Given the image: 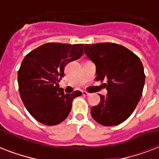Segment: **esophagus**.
I'll return each instance as SVG.
<instances>
[{
  "mask_svg": "<svg viewBox=\"0 0 159 159\" xmlns=\"http://www.w3.org/2000/svg\"><path fill=\"white\" fill-rule=\"evenodd\" d=\"M82 96H84V97H88V96L90 95V93H88V92H82Z\"/></svg>",
  "mask_w": 159,
  "mask_h": 159,
  "instance_id": "1",
  "label": "esophagus"
}]
</instances>
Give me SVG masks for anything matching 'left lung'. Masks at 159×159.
<instances>
[{"mask_svg":"<svg viewBox=\"0 0 159 159\" xmlns=\"http://www.w3.org/2000/svg\"><path fill=\"white\" fill-rule=\"evenodd\" d=\"M85 54L96 64V81L107 96L91 108L92 118L104 126L118 125L131 116L142 96L145 74L139 57L114 43L85 44Z\"/></svg>","mask_w":159,"mask_h":159,"instance_id":"8db88e82","label":"left lung"}]
</instances>
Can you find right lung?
Instances as JSON below:
<instances>
[{
    "instance_id": "1",
    "label": "right lung",
    "mask_w": 159,
    "mask_h": 159,
    "mask_svg": "<svg viewBox=\"0 0 159 159\" xmlns=\"http://www.w3.org/2000/svg\"><path fill=\"white\" fill-rule=\"evenodd\" d=\"M83 54V44L48 43L26 55L18 71L19 92L24 105L36 120L56 125L67 118L72 101L81 92L64 94L59 80L68 62Z\"/></svg>"
}]
</instances>
